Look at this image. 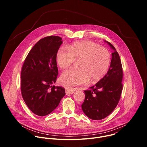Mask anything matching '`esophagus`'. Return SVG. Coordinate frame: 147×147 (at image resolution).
I'll use <instances>...</instances> for the list:
<instances>
[{
  "instance_id": "esophagus-1",
  "label": "esophagus",
  "mask_w": 147,
  "mask_h": 147,
  "mask_svg": "<svg viewBox=\"0 0 147 147\" xmlns=\"http://www.w3.org/2000/svg\"><path fill=\"white\" fill-rule=\"evenodd\" d=\"M77 90H78L77 88H67L66 89V95L72 94Z\"/></svg>"
}]
</instances>
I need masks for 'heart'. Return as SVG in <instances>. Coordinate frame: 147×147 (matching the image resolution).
I'll return each mask as SVG.
<instances>
[{
    "label": "heart",
    "mask_w": 147,
    "mask_h": 147,
    "mask_svg": "<svg viewBox=\"0 0 147 147\" xmlns=\"http://www.w3.org/2000/svg\"><path fill=\"white\" fill-rule=\"evenodd\" d=\"M56 61L61 69L70 67L75 60H80L78 69L63 73L59 82L65 87L88 82H96L108 73L111 62L109 51L90 40H81L66 47L60 48L56 53Z\"/></svg>",
    "instance_id": "b5f03b06"
}]
</instances>
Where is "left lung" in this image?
<instances>
[{
  "mask_svg": "<svg viewBox=\"0 0 147 147\" xmlns=\"http://www.w3.org/2000/svg\"><path fill=\"white\" fill-rule=\"evenodd\" d=\"M104 41L113 50L109 70L94 86L84 91L86 96L81 105L83 112L94 120L105 118L113 111L123 89V70L120 56L111 43Z\"/></svg>",
  "mask_w": 147,
  "mask_h": 147,
  "instance_id": "obj_1",
  "label": "left lung"
}]
</instances>
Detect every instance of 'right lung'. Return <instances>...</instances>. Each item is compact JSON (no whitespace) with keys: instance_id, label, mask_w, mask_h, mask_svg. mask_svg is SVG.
<instances>
[{"instance_id":"add662e5","label":"right lung","mask_w":147,"mask_h":147,"mask_svg":"<svg viewBox=\"0 0 147 147\" xmlns=\"http://www.w3.org/2000/svg\"><path fill=\"white\" fill-rule=\"evenodd\" d=\"M58 36L40 39L28 54L21 73V90L28 108L35 115L44 116L52 112L66 93L56 87L58 69L56 53L62 44Z\"/></svg>"}]
</instances>
